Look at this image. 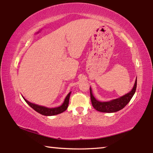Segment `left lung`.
Segmentation results:
<instances>
[{
	"label": "left lung",
	"instance_id": "obj_1",
	"mask_svg": "<svg viewBox=\"0 0 153 153\" xmlns=\"http://www.w3.org/2000/svg\"><path fill=\"white\" fill-rule=\"evenodd\" d=\"M137 86V78L136 79L135 84L133 87L132 90L128 94H125L123 97H121L117 99H114L108 102H100L94 98L92 94L91 88H90V98H91L92 105L96 110L100 112L104 113H114L122 109L123 107H125L126 105L130 101L131 98L134 94L136 90Z\"/></svg>",
	"mask_w": 153,
	"mask_h": 153
}]
</instances>
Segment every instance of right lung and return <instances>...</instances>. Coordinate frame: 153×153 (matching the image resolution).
Listing matches in <instances>:
<instances>
[{
    "label": "right lung",
    "instance_id": "1",
    "mask_svg": "<svg viewBox=\"0 0 153 153\" xmlns=\"http://www.w3.org/2000/svg\"><path fill=\"white\" fill-rule=\"evenodd\" d=\"M70 94H71V92L67 95L66 98H65V100L63 104H62L60 107H55V108H47L45 107H42V106L33 104V103L27 101V100L26 99H25L24 97L23 98H24L25 101L26 102L27 104L33 108V109H34L36 112L42 114L43 115L51 116V115H58V114H60L61 113L64 112V111L67 109L69 105V97H70Z\"/></svg>",
    "mask_w": 153,
    "mask_h": 153
}]
</instances>
